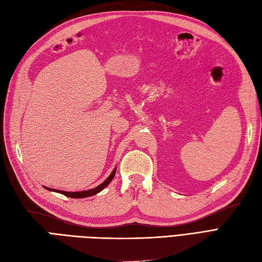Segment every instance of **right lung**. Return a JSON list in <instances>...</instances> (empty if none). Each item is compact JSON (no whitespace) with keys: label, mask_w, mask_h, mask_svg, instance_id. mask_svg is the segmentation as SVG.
Returning <instances> with one entry per match:
<instances>
[{"label":"right lung","mask_w":262,"mask_h":262,"mask_svg":"<svg viewBox=\"0 0 262 262\" xmlns=\"http://www.w3.org/2000/svg\"><path fill=\"white\" fill-rule=\"evenodd\" d=\"M116 168L113 170V172L110 173L109 177L102 182V184H100L99 186H97L96 188L94 189H91V190H85V191H77V192H69V191H62V190H57V189H51V188H48V187H45L47 190H49V191H54V192H58V193H61V194H64L67 196H70V198H77V199H80V198H87V196H92L94 194H96L98 192H100L102 189H105L109 184L110 181H112L115 177V173H116Z\"/></svg>","instance_id":"add662e5"}]
</instances>
